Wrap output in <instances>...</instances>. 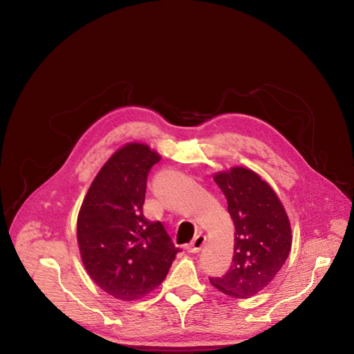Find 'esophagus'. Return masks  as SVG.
<instances>
[{
  "label": "esophagus",
  "instance_id": "esophagus-1",
  "mask_svg": "<svg viewBox=\"0 0 354 354\" xmlns=\"http://www.w3.org/2000/svg\"><path fill=\"white\" fill-rule=\"evenodd\" d=\"M205 242H206V236H205V234H198V236L191 242V245L187 246V252L198 253V252L203 248Z\"/></svg>",
  "mask_w": 354,
  "mask_h": 354
}]
</instances>
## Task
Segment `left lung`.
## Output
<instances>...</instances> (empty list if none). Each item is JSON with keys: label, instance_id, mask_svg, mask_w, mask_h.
<instances>
[{"label": "left lung", "instance_id": "8db88e82", "mask_svg": "<svg viewBox=\"0 0 354 354\" xmlns=\"http://www.w3.org/2000/svg\"><path fill=\"white\" fill-rule=\"evenodd\" d=\"M234 225L233 261L222 277H210L221 293L248 299L263 290L285 265L292 248L290 221L272 186L254 171L233 167L214 175Z\"/></svg>", "mask_w": 354, "mask_h": 354}]
</instances>
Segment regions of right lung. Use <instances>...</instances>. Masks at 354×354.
I'll list each match as a JSON object with an SVG mask.
<instances>
[{"mask_svg":"<svg viewBox=\"0 0 354 354\" xmlns=\"http://www.w3.org/2000/svg\"><path fill=\"white\" fill-rule=\"evenodd\" d=\"M159 160L147 144H125L93 178L78 214L77 239L86 273L124 301L153 292L179 252L163 225L142 214L148 172Z\"/></svg>","mask_w":354,"mask_h":354,"instance_id":"right-lung-1","label":"right lung"}]
</instances>
